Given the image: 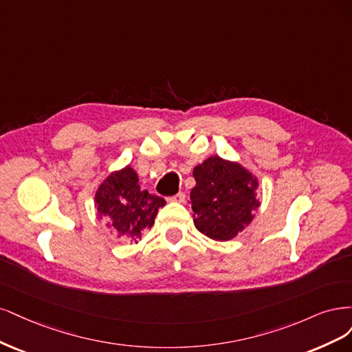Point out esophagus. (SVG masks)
<instances>
[{
	"label": "esophagus",
	"instance_id": "esophagus-1",
	"mask_svg": "<svg viewBox=\"0 0 352 352\" xmlns=\"http://www.w3.org/2000/svg\"><path fill=\"white\" fill-rule=\"evenodd\" d=\"M168 200H169V201H178V203H183V201L186 200V195H184V192H178V195H175V196L168 197Z\"/></svg>",
	"mask_w": 352,
	"mask_h": 352
}]
</instances>
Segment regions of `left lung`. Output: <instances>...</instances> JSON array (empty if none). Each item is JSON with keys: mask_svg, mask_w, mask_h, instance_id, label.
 Returning a JSON list of instances; mask_svg holds the SVG:
<instances>
[{"mask_svg": "<svg viewBox=\"0 0 352 352\" xmlns=\"http://www.w3.org/2000/svg\"><path fill=\"white\" fill-rule=\"evenodd\" d=\"M190 192L196 228L217 241H228L253 219L258 206L257 179L240 164L210 156L192 171Z\"/></svg>", "mask_w": 352, "mask_h": 352, "instance_id": "obj_1", "label": "left lung"}]
</instances>
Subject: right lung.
Listing matches in <instances>:
<instances>
[{
  "label": "right lung",
  "instance_id": "1",
  "mask_svg": "<svg viewBox=\"0 0 352 352\" xmlns=\"http://www.w3.org/2000/svg\"><path fill=\"white\" fill-rule=\"evenodd\" d=\"M138 183V174L126 166L111 174L96 191L98 214L107 219L121 240H140L153 225L157 209L166 203L162 197L140 190Z\"/></svg>",
  "mask_w": 352,
  "mask_h": 352
}]
</instances>
